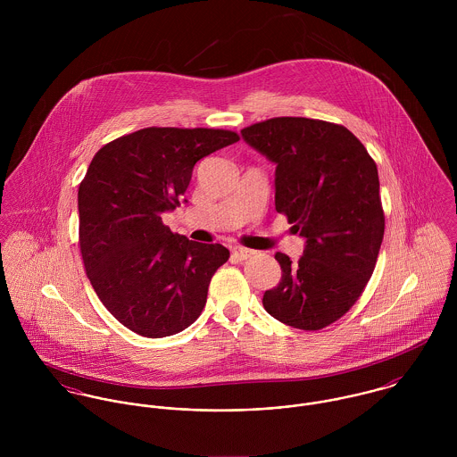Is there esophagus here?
Returning <instances> with one entry per match:
<instances>
[{
	"label": "esophagus",
	"instance_id": "esophagus-1",
	"mask_svg": "<svg viewBox=\"0 0 457 457\" xmlns=\"http://www.w3.org/2000/svg\"><path fill=\"white\" fill-rule=\"evenodd\" d=\"M253 255H255L253 250H248V248H243V246H236V248L232 250V257H234L236 261H246V259H250V257H253Z\"/></svg>",
	"mask_w": 457,
	"mask_h": 457
}]
</instances>
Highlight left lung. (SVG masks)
Returning a JSON list of instances; mask_svg holds the SVG:
<instances>
[{"label": "left lung", "mask_w": 457, "mask_h": 457, "mask_svg": "<svg viewBox=\"0 0 457 457\" xmlns=\"http://www.w3.org/2000/svg\"><path fill=\"white\" fill-rule=\"evenodd\" d=\"M241 135L276 165V211L306 241L297 263L274 255L281 279L262 304L281 324L324 328L355 304L378 259L386 218L377 163L352 131L320 120L272 118Z\"/></svg>", "instance_id": "obj_1"}]
</instances>
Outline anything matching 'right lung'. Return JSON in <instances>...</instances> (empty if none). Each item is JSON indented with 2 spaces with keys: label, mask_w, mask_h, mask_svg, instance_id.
<instances>
[{
  "label": "right lung",
  "mask_w": 457,
  "mask_h": 457,
  "mask_svg": "<svg viewBox=\"0 0 457 457\" xmlns=\"http://www.w3.org/2000/svg\"><path fill=\"white\" fill-rule=\"evenodd\" d=\"M239 140L236 131L144 129L105 144L79 187V243L87 278L118 322L165 337L200 317L221 245L172 234L174 211L196 162Z\"/></svg>",
  "instance_id": "1"
}]
</instances>
